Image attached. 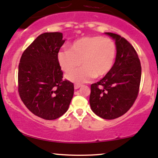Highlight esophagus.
<instances>
[{"instance_id": "obj_1", "label": "esophagus", "mask_w": 158, "mask_h": 158, "mask_svg": "<svg viewBox=\"0 0 158 158\" xmlns=\"http://www.w3.org/2000/svg\"><path fill=\"white\" fill-rule=\"evenodd\" d=\"M81 86V85H79V84H76L75 85H74V88H75L76 90H77V89H79V88H80Z\"/></svg>"}]
</instances>
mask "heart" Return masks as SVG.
Here are the masks:
<instances>
[{
    "label": "heart",
    "mask_w": 158,
    "mask_h": 158,
    "mask_svg": "<svg viewBox=\"0 0 158 158\" xmlns=\"http://www.w3.org/2000/svg\"><path fill=\"white\" fill-rule=\"evenodd\" d=\"M116 57V46L111 39L102 36H86L69 45V50H60L57 60L63 71L69 73L66 79L81 84L92 78L102 77L110 71Z\"/></svg>",
    "instance_id": "b5f03b06"
}]
</instances>
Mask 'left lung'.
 Segmentation results:
<instances>
[{
	"label": "left lung",
	"instance_id": "1",
	"mask_svg": "<svg viewBox=\"0 0 158 158\" xmlns=\"http://www.w3.org/2000/svg\"><path fill=\"white\" fill-rule=\"evenodd\" d=\"M115 41V62L104 77L90 86V106L94 114L114 119L126 114L138 95L141 65L133 46L117 34L105 32Z\"/></svg>",
	"mask_w": 158,
	"mask_h": 158
}]
</instances>
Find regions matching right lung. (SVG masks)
Returning <instances> with one entry per match:
<instances>
[{
  "mask_svg": "<svg viewBox=\"0 0 158 158\" xmlns=\"http://www.w3.org/2000/svg\"><path fill=\"white\" fill-rule=\"evenodd\" d=\"M61 32H44L38 36L21 56L19 65V93L32 114L48 120L67 111L74 86L63 80L57 54L64 43Z\"/></svg>",
  "mask_w": 158,
  "mask_h": 158,
  "instance_id": "add662e5",
  "label": "right lung"
}]
</instances>
